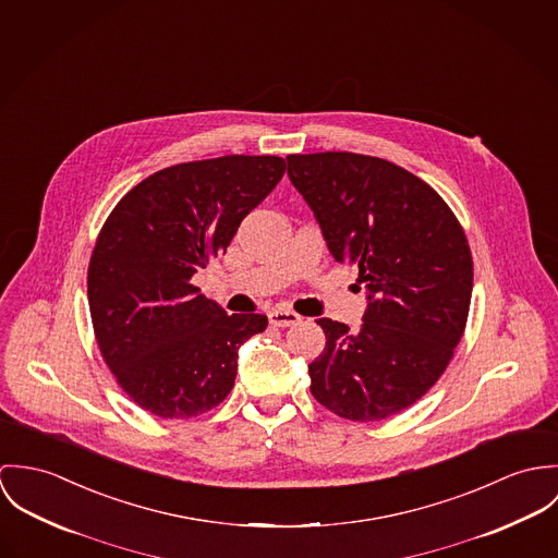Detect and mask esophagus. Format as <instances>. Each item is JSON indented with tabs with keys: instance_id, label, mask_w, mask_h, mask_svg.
Listing matches in <instances>:
<instances>
[{
	"instance_id": "34e87169",
	"label": "esophagus",
	"mask_w": 558,
	"mask_h": 558,
	"mask_svg": "<svg viewBox=\"0 0 558 558\" xmlns=\"http://www.w3.org/2000/svg\"><path fill=\"white\" fill-rule=\"evenodd\" d=\"M302 320V316L293 310H271L269 312V323L276 325V327H291V325H298Z\"/></svg>"
}]
</instances>
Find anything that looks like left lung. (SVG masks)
<instances>
[{
	"instance_id": "8db88e82",
	"label": "left lung",
	"mask_w": 558,
	"mask_h": 558,
	"mask_svg": "<svg viewBox=\"0 0 558 558\" xmlns=\"http://www.w3.org/2000/svg\"><path fill=\"white\" fill-rule=\"evenodd\" d=\"M287 162L327 248L360 269L371 300L355 331L316 320L327 342L308 366L310 391L351 422L391 417L440 378L464 333L473 291L464 229L433 186L393 162L351 151Z\"/></svg>"
}]
</instances>
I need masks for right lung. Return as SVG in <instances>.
I'll use <instances>...</instances> for the list:
<instances>
[{"mask_svg":"<svg viewBox=\"0 0 558 558\" xmlns=\"http://www.w3.org/2000/svg\"><path fill=\"white\" fill-rule=\"evenodd\" d=\"M287 171L278 156H222L167 167L125 192L87 267L105 364L134 404L162 420L218 407L238 351L265 314H227L190 282L227 252L238 227Z\"/></svg>","mask_w":558,"mask_h":558,"instance_id":"add662e5","label":"right lung"}]
</instances>
